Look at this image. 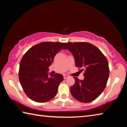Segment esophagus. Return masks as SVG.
I'll return each mask as SVG.
<instances>
[{"label":"esophagus","mask_w":127,"mask_h":127,"mask_svg":"<svg viewBox=\"0 0 127 127\" xmlns=\"http://www.w3.org/2000/svg\"><path fill=\"white\" fill-rule=\"evenodd\" d=\"M63 76H64V79H66V78H68V77H69V76H68V75H67V74H64Z\"/></svg>","instance_id":"obj_1"}]
</instances>
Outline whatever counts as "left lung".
Segmentation results:
<instances>
[{
  "label": "left lung",
  "mask_w": 127,
  "mask_h": 127,
  "mask_svg": "<svg viewBox=\"0 0 127 127\" xmlns=\"http://www.w3.org/2000/svg\"><path fill=\"white\" fill-rule=\"evenodd\" d=\"M64 49L73 55L76 66L85 71L83 80L74 77L70 93L79 102L93 101L104 91L108 80L110 70L106 58L99 49L86 42H68Z\"/></svg>",
  "instance_id": "8db88e82"
}]
</instances>
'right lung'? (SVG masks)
<instances>
[{"label":"right lung","mask_w":127,"mask_h":127,"mask_svg":"<svg viewBox=\"0 0 127 127\" xmlns=\"http://www.w3.org/2000/svg\"><path fill=\"white\" fill-rule=\"evenodd\" d=\"M65 42H42L31 47L20 62L19 80L26 95L37 102H45L55 97L63 80L59 73L48 75V68L55 55Z\"/></svg>","instance_id":"add662e5"}]
</instances>
